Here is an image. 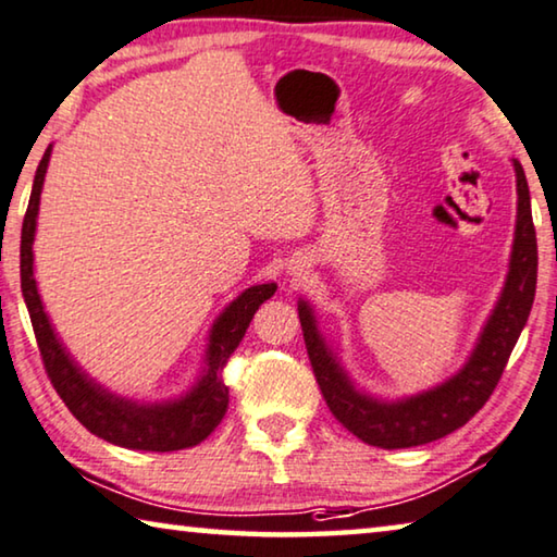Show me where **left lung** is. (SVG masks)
Wrapping results in <instances>:
<instances>
[{
    "instance_id": "8db88e82",
    "label": "left lung",
    "mask_w": 557,
    "mask_h": 557,
    "mask_svg": "<svg viewBox=\"0 0 557 557\" xmlns=\"http://www.w3.org/2000/svg\"><path fill=\"white\" fill-rule=\"evenodd\" d=\"M512 164H516L518 177V222L508 280L470 360L447 383L397 403H383L360 393L322 339L312 307L305 300L297 305L307 358L312 362L322 397L335 420L343 422V428L358 435L362 443L383 447V450L433 443L462 428L483 408L495 385L500 383L512 347L528 322L537 282V239L533 212H530V189L522 164L518 160Z\"/></svg>"
}]
</instances>
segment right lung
Instances as JSON below:
<instances>
[{
    "label": "right lung",
    "mask_w": 557,
    "mask_h": 557,
    "mask_svg": "<svg viewBox=\"0 0 557 557\" xmlns=\"http://www.w3.org/2000/svg\"><path fill=\"white\" fill-rule=\"evenodd\" d=\"M52 147H47L41 157L27 214L22 222V247H20V275H22V295L27 302L32 327L39 345L41 362H45L47 377L52 380L57 395L70 408V412L85 425L89 433L114 443L129 450H152V453H172L185 450V447L199 445L202 440L220 425L230 405V387L225 385L222 370L230 360V355L243 343L247 327H250L252 314L264 300L275 295L277 285H255L245 289L235 302L225 307V312L214 320L210 332V347H207V370L199 377V383L189 389L185 397L162 405H139L124 400L112 393H107L102 385L89 380L82 372L70 352L64 350L57 339L49 318L41 307L37 282H35V243L39 195L45 185V174L49 164Z\"/></svg>",
    "instance_id": "right-lung-1"
}]
</instances>
